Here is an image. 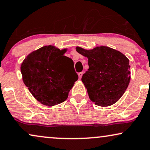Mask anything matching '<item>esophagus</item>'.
<instances>
[{
  "mask_svg": "<svg viewBox=\"0 0 150 150\" xmlns=\"http://www.w3.org/2000/svg\"><path fill=\"white\" fill-rule=\"evenodd\" d=\"M83 74V72H80V73H78L79 78V79H81V77H82Z\"/></svg>",
  "mask_w": 150,
  "mask_h": 150,
  "instance_id": "esophagus-1",
  "label": "esophagus"
}]
</instances>
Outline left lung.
<instances>
[{
    "instance_id": "obj_1",
    "label": "left lung",
    "mask_w": 150,
    "mask_h": 150,
    "mask_svg": "<svg viewBox=\"0 0 150 150\" xmlns=\"http://www.w3.org/2000/svg\"><path fill=\"white\" fill-rule=\"evenodd\" d=\"M88 59L89 69L81 81L91 100L97 105L110 106L119 101L130 80L129 59L120 51L101 46L91 50L77 47Z\"/></svg>"
}]
</instances>
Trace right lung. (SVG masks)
<instances>
[{
    "mask_svg": "<svg viewBox=\"0 0 150 150\" xmlns=\"http://www.w3.org/2000/svg\"><path fill=\"white\" fill-rule=\"evenodd\" d=\"M67 50L45 46L29 53L21 64L24 83L42 104L53 106L64 102L78 79L73 61L64 55Z\"/></svg>",
    "mask_w": 150,
    "mask_h": 150,
    "instance_id": "add662e5",
    "label": "right lung"
}]
</instances>
